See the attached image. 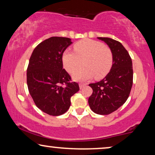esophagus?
<instances>
[{"label":"esophagus","instance_id":"obj_1","mask_svg":"<svg viewBox=\"0 0 155 155\" xmlns=\"http://www.w3.org/2000/svg\"><path fill=\"white\" fill-rule=\"evenodd\" d=\"M86 84H85V83H80V84H79L80 88V89H82V88L84 87V86L86 85Z\"/></svg>","mask_w":155,"mask_h":155}]
</instances>
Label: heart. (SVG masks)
<instances>
[{
    "instance_id": "heart-1",
    "label": "heart",
    "mask_w": 155,
    "mask_h": 155,
    "mask_svg": "<svg viewBox=\"0 0 155 155\" xmlns=\"http://www.w3.org/2000/svg\"><path fill=\"white\" fill-rule=\"evenodd\" d=\"M74 51L65 50L62 56L65 69L70 73L81 66L84 67L73 74L76 81H86L94 76L102 79L109 73L113 64V54L109 47L101 42L92 39H83L74 44Z\"/></svg>"
}]
</instances>
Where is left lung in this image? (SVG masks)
Here are the masks:
<instances>
[{
    "label": "left lung",
    "mask_w": 155,
    "mask_h": 155,
    "mask_svg": "<svg viewBox=\"0 0 155 155\" xmlns=\"http://www.w3.org/2000/svg\"><path fill=\"white\" fill-rule=\"evenodd\" d=\"M98 39L111 50L113 64L103 80L89 84L93 92L88 103L94 113L108 115L121 107L128 98L133 85V64L128 52L119 41L107 37Z\"/></svg>",
    "instance_id": "8db88e82"
}]
</instances>
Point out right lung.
Listing matches in <instances>:
<instances>
[{"label":"right lung","instance_id":"obj_1","mask_svg":"<svg viewBox=\"0 0 155 155\" xmlns=\"http://www.w3.org/2000/svg\"><path fill=\"white\" fill-rule=\"evenodd\" d=\"M72 44L66 37H52L38 44L29 58L27 70L29 92L36 106L51 116L65 113L71 98L79 85L63 68L62 56Z\"/></svg>","mask_w":155,"mask_h":155}]
</instances>
